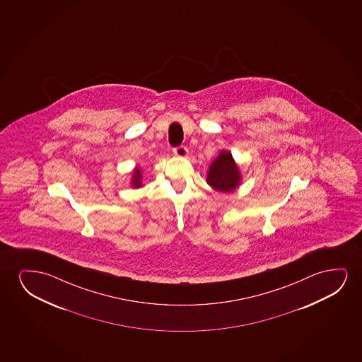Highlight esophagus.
I'll return each mask as SVG.
<instances>
[{
  "instance_id": "esophagus-1",
  "label": "esophagus",
  "mask_w": 362,
  "mask_h": 362,
  "mask_svg": "<svg viewBox=\"0 0 362 362\" xmlns=\"http://www.w3.org/2000/svg\"><path fill=\"white\" fill-rule=\"evenodd\" d=\"M173 152L177 157H180V158H184V157L188 156V148H187L185 146H178V147H175V148L173 149Z\"/></svg>"
}]
</instances>
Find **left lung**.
Wrapping results in <instances>:
<instances>
[{"label": "left lung", "instance_id": "obj_1", "mask_svg": "<svg viewBox=\"0 0 362 362\" xmlns=\"http://www.w3.org/2000/svg\"><path fill=\"white\" fill-rule=\"evenodd\" d=\"M206 182L211 188L223 193H230L240 185L241 174L228 151H221L210 164Z\"/></svg>", "mask_w": 362, "mask_h": 362}]
</instances>
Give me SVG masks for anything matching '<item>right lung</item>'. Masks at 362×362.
I'll return each mask as SVG.
<instances>
[{
	"instance_id": "1",
	"label": "right lung",
	"mask_w": 362,
	"mask_h": 362,
	"mask_svg": "<svg viewBox=\"0 0 362 362\" xmlns=\"http://www.w3.org/2000/svg\"><path fill=\"white\" fill-rule=\"evenodd\" d=\"M141 179H142L141 169H134V174H132V180H131V184H132V187H134V188H139V187H142V182H141Z\"/></svg>"
}]
</instances>
